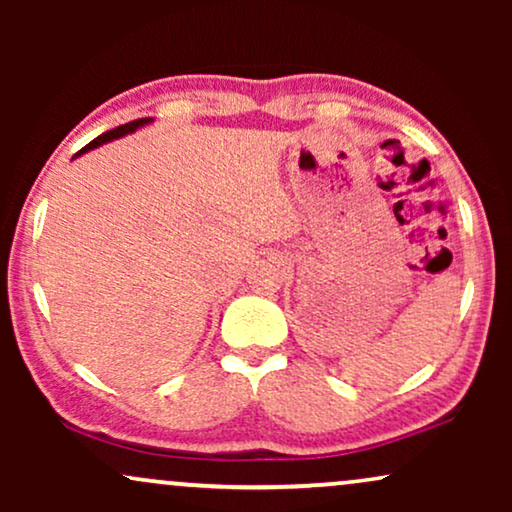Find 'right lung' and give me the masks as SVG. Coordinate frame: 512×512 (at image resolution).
Wrapping results in <instances>:
<instances>
[{"instance_id":"add662e5","label":"right lung","mask_w":512,"mask_h":512,"mask_svg":"<svg viewBox=\"0 0 512 512\" xmlns=\"http://www.w3.org/2000/svg\"><path fill=\"white\" fill-rule=\"evenodd\" d=\"M151 121H153V118H139V121L125 123V125H121V128H114V130L104 132V135H100L97 139H93V142H90L88 146H83V149H81L79 153H76L74 158H79V156H83V153H88V151L97 149V146H102V144H107V142H114V139H118V137L130 135V132H135L137 128H144V125H149Z\"/></svg>"}]
</instances>
